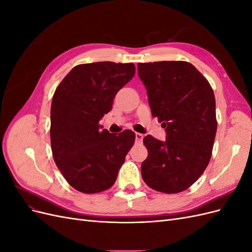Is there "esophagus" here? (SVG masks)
<instances>
[{"instance_id": "34e87169", "label": "esophagus", "mask_w": 252, "mask_h": 252, "mask_svg": "<svg viewBox=\"0 0 252 252\" xmlns=\"http://www.w3.org/2000/svg\"><path fill=\"white\" fill-rule=\"evenodd\" d=\"M135 141L138 143H141L143 141V134L139 133V132H135Z\"/></svg>"}]
</instances>
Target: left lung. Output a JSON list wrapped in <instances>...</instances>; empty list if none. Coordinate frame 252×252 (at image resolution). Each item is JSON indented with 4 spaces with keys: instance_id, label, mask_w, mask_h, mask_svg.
Segmentation results:
<instances>
[{
    "instance_id": "obj_1",
    "label": "left lung",
    "mask_w": 252,
    "mask_h": 252,
    "mask_svg": "<svg viewBox=\"0 0 252 252\" xmlns=\"http://www.w3.org/2000/svg\"><path fill=\"white\" fill-rule=\"evenodd\" d=\"M152 117L166 128V141L148 134L142 163L146 184L163 193L184 191L208 166L217 133L216 98L209 82L185 61L139 63Z\"/></svg>"
}]
</instances>
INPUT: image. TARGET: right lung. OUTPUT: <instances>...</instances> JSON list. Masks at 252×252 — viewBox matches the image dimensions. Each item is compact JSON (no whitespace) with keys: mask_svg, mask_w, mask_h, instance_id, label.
I'll return each instance as SVG.
<instances>
[{"mask_svg":"<svg viewBox=\"0 0 252 252\" xmlns=\"http://www.w3.org/2000/svg\"><path fill=\"white\" fill-rule=\"evenodd\" d=\"M134 73L133 63L81 64L55 91L50 110L52 156L68 184L80 192L109 189L133 146V131L112 134L102 130L100 120Z\"/></svg>","mask_w":252,"mask_h":252,"instance_id":"obj_1","label":"right lung"}]
</instances>
